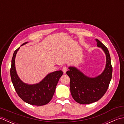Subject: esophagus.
<instances>
[{
  "instance_id": "34e87169",
  "label": "esophagus",
  "mask_w": 124,
  "mask_h": 124,
  "mask_svg": "<svg viewBox=\"0 0 124 124\" xmlns=\"http://www.w3.org/2000/svg\"><path fill=\"white\" fill-rule=\"evenodd\" d=\"M67 70H68V69H67V67H63L62 68V71L63 72V73H66V72L67 71Z\"/></svg>"
}]
</instances>
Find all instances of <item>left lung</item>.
Wrapping results in <instances>:
<instances>
[{
	"label": "left lung",
	"mask_w": 124,
	"mask_h": 124,
	"mask_svg": "<svg viewBox=\"0 0 124 124\" xmlns=\"http://www.w3.org/2000/svg\"><path fill=\"white\" fill-rule=\"evenodd\" d=\"M95 40L97 47H101L106 55V68L101 74L90 78L73 67H69V70L67 71L70 79L71 94L80 104H90L99 100L106 93L112 78V67L108 49L98 39Z\"/></svg>",
	"instance_id": "left-lung-1"
}]
</instances>
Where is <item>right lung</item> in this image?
<instances>
[{
  "instance_id": "add662e5",
  "label": "right lung",
  "mask_w": 124,
  "mask_h": 124,
  "mask_svg": "<svg viewBox=\"0 0 124 124\" xmlns=\"http://www.w3.org/2000/svg\"><path fill=\"white\" fill-rule=\"evenodd\" d=\"M28 42L23 44V45ZM18 48L14 52L10 68L12 82L17 94L23 101L34 106H44L52 100L59 79L63 75L61 70L56 71L47 75L40 83L33 85L24 83L17 75L15 66V59Z\"/></svg>"
}]
</instances>
